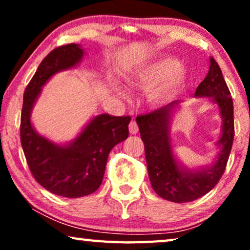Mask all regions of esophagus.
Listing matches in <instances>:
<instances>
[{"mask_svg":"<svg viewBox=\"0 0 250 250\" xmlns=\"http://www.w3.org/2000/svg\"><path fill=\"white\" fill-rule=\"evenodd\" d=\"M128 128H129V133H131V134H136V133L139 132V126H138V124H136V122L133 121V119L131 121V123H129Z\"/></svg>","mask_w":250,"mask_h":250,"instance_id":"1","label":"esophagus"}]
</instances>
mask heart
Masks as SVG:
<instances>
[{
	"label": "heart",
	"instance_id": "obj_1",
	"mask_svg": "<svg viewBox=\"0 0 250 250\" xmlns=\"http://www.w3.org/2000/svg\"><path fill=\"white\" fill-rule=\"evenodd\" d=\"M184 78L181 64L173 58H165L142 68L134 75V82L145 90H152L155 101L172 98Z\"/></svg>",
	"mask_w": 250,
	"mask_h": 250
}]
</instances>
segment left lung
<instances>
[{
  "label": "left lung",
  "mask_w": 250,
  "mask_h": 250,
  "mask_svg": "<svg viewBox=\"0 0 250 250\" xmlns=\"http://www.w3.org/2000/svg\"><path fill=\"white\" fill-rule=\"evenodd\" d=\"M196 97H209L220 107L223 132L218 141L221 151L213 167L194 172L182 170L170 148L169 118L177 102L139 115L136 123L145 143L146 160L152 189L159 197L173 203H190L205 196L218 183L227 167L234 138L233 101L221 68L213 58L207 76L197 87Z\"/></svg>",
  "instance_id": "1"
}]
</instances>
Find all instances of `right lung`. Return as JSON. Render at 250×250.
Returning a JSON list of instances; mask_svg holds the SVG:
<instances>
[{
    "label": "right lung",
    "mask_w": 250,
    "mask_h": 250,
    "mask_svg": "<svg viewBox=\"0 0 250 250\" xmlns=\"http://www.w3.org/2000/svg\"><path fill=\"white\" fill-rule=\"evenodd\" d=\"M83 57L78 44L58 46L42 60L23 93L20 141L30 173L50 192L66 198L93 193L101 186L110 150L128 136L129 116H97L69 146H60L35 132L30 111L41 87L58 71L74 67Z\"/></svg>",
    "instance_id": "obj_1"
}]
</instances>
